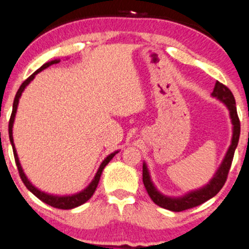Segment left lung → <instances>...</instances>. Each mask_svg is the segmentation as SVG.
Wrapping results in <instances>:
<instances>
[{
	"label": "left lung",
	"mask_w": 249,
	"mask_h": 249,
	"mask_svg": "<svg viewBox=\"0 0 249 249\" xmlns=\"http://www.w3.org/2000/svg\"><path fill=\"white\" fill-rule=\"evenodd\" d=\"M211 95L217 98V100H219L221 103L225 104L227 109H229L231 122H232L233 125V134L232 140H231V145L229 149H227L225 157H224L219 168L217 169L213 178L209 181V183L205 184L204 187L199 188V189L189 191V193L183 195V196H166V195L161 194L155 188L154 183L152 182L151 175H149L147 164H146V162L142 163V182L149 197H151L155 204L163 209H167V210L179 212L203 204L206 200L212 198V197H214L215 195L219 193L226 182L227 174L230 172L233 157H234L235 148L239 142V137H240V121H239L238 112H236L234 96H233L232 91L226 86H224L223 83L217 81Z\"/></svg>",
	"instance_id": "1"
}]
</instances>
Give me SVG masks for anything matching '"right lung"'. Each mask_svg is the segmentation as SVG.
Segmentation results:
<instances>
[{"label": "right lung", "mask_w": 249, "mask_h": 249, "mask_svg": "<svg viewBox=\"0 0 249 249\" xmlns=\"http://www.w3.org/2000/svg\"><path fill=\"white\" fill-rule=\"evenodd\" d=\"M58 62H60V60L59 59H55V60H52V61H49V62H46V64H44L40 68H39V70L36 71L31 76H29L28 79L24 81V82L22 83V86L19 87L18 91H17L16 96H15L14 104H13V112H11L10 121H9V139H10L11 146H13L15 161H16V166H17V168H18L19 176H20V178H22L23 183L25 184V187L28 188V189L31 191V193L34 194L36 197H37V198L40 199L41 202L46 203V204L53 206V208L62 209V210H70V209H74V208H76V206H80V205L85 204L87 200L90 199V197L95 193L96 188H97V184H98V182H100L102 172H103L104 167H106L107 164L109 163L110 161H111V159L115 157L117 153H118V151L113 152V153L109 154L106 159H104L103 162L101 163L100 168H98V170H97V173H96V175L94 176V178H92V181L88 184V187H87L86 189L81 190L80 193H76V194H73V195H65V196H58V195H51V194L45 193V191L39 190L38 188H36L35 185L29 181V178H26V175H25V174H24V170L22 168V166H20L19 159H18V155H17L16 147H15L14 138H13V126H14V122H15V116H16V112H17V107H18L19 98H20V96H22V92L24 91V89H25L26 86H28L29 83L35 79V76L37 75L39 71H44L45 68L50 67L51 65L58 64Z\"/></svg>", "instance_id": "right-lung-1"}]
</instances>
